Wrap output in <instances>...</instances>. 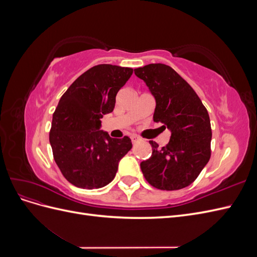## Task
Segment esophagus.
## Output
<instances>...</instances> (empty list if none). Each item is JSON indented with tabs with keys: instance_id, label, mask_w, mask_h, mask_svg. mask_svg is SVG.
<instances>
[{
	"instance_id": "esophagus-1",
	"label": "esophagus",
	"mask_w": 257,
	"mask_h": 257,
	"mask_svg": "<svg viewBox=\"0 0 257 257\" xmlns=\"http://www.w3.org/2000/svg\"><path fill=\"white\" fill-rule=\"evenodd\" d=\"M131 139H132V143H133V145H136L137 143H139V142L142 141V139L139 138L138 136H136V135H133V136H132V137H131Z\"/></svg>"
}]
</instances>
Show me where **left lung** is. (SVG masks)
Listing matches in <instances>:
<instances>
[{
  "label": "left lung",
  "instance_id": "8db88e82",
  "mask_svg": "<svg viewBox=\"0 0 257 257\" xmlns=\"http://www.w3.org/2000/svg\"><path fill=\"white\" fill-rule=\"evenodd\" d=\"M155 98L154 122L172 136L163 148L150 141L152 155L141 163L142 172L154 188L175 191L190 185L211 155V124L206 107L191 85L170 66L155 63L135 69Z\"/></svg>",
  "mask_w": 257,
  "mask_h": 257
}]
</instances>
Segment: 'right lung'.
<instances>
[{
    "mask_svg": "<svg viewBox=\"0 0 257 257\" xmlns=\"http://www.w3.org/2000/svg\"><path fill=\"white\" fill-rule=\"evenodd\" d=\"M132 74L130 67L93 66L60 98L49 142L62 175L77 188L99 189L110 183L120 160L132 149L130 137L111 138L100 131V119L112 112L116 93Z\"/></svg>",
    "mask_w": 257,
    "mask_h": 257,
    "instance_id": "1",
    "label": "right lung"
}]
</instances>
